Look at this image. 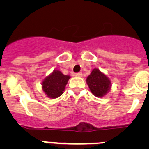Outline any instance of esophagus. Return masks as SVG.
Listing matches in <instances>:
<instances>
[{
	"label": "esophagus",
	"mask_w": 149,
	"mask_h": 149,
	"mask_svg": "<svg viewBox=\"0 0 149 149\" xmlns=\"http://www.w3.org/2000/svg\"><path fill=\"white\" fill-rule=\"evenodd\" d=\"M74 76H75V77H82V73H81V72L75 73L74 74Z\"/></svg>",
	"instance_id": "1"
}]
</instances>
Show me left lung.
<instances>
[{"mask_svg":"<svg viewBox=\"0 0 149 149\" xmlns=\"http://www.w3.org/2000/svg\"><path fill=\"white\" fill-rule=\"evenodd\" d=\"M86 84L91 93L98 98L104 96L111 88L110 79L98 68H94L92 71L86 78Z\"/></svg>","mask_w":149,"mask_h":149,"instance_id":"left-lung-1","label":"left lung"}]
</instances>
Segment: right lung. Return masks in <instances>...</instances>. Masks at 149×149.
Returning a JSON list of instances; mask_svg holds the SVG:
<instances>
[{
  "mask_svg": "<svg viewBox=\"0 0 149 149\" xmlns=\"http://www.w3.org/2000/svg\"><path fill=\"white\" fill-rule=\"evenodd\" d=\"M69 75H64L60 71L54 70V72L43 80L42 90L46 95L50 98H56L60 97L65 90V86Z\"/></svg>",
  "mask_w": 149,
  "mask_h": 149,
  "instance_id": "1",
  "label": "right lung"
}]
</instances>
